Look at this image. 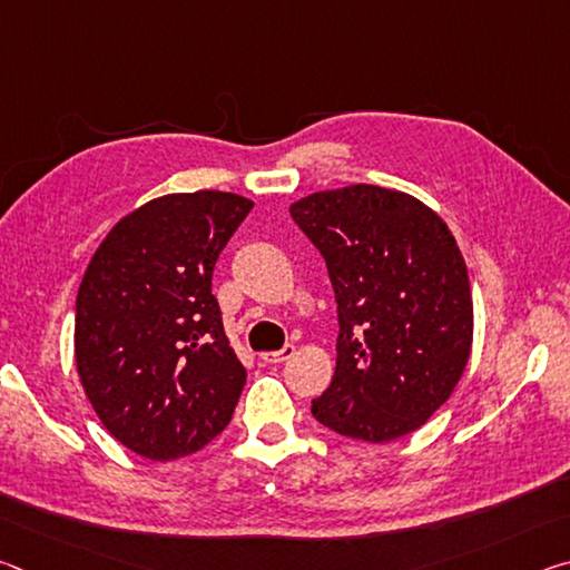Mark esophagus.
Returning a JSON list of instances; mask_svg holds the SVG:
<instances>
[{
	"label": "esophagus",
	"mask_w": 570,
	"mask_h": 570,
	"mask_svg": "<svg viewBox=\"0 0 570 570\" xmlns=\"http://www.w3.org/2000/svg\"><path fill=\"white\" fill-rule=\"evenodd\" d=\"M294 354H296V346H294V344H286V346H282V350H278V352H264V354H262V362H264V364H278V362L292 360Z\"/></svg>",
	"instance_id": "esophagus-1"
}]
</instances>
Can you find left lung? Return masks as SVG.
I'll return each mask as SVG.
<instances>
[{
	"instance_id": "obj_1",
	"label": "left lung",
	"mask_w": 570,
	"mask_h": 570,
	"mask_svg": "<svg viewBox=\"0 0 570 570\" xmlns=\"http://www.w3.org/2000/svg\"><path fill=\"white\" fill-rule=\"evenodd\" d=\"M288 210L322 250L340 312L336 370L314 417L364 442L410 435L470 360L472 294L455 236L410 193L366 183Z\"/></svg>"
}]
</instances>
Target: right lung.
I'll list each match as a JSON object with an SVG mask.
<instances>
[{"label": "right lung", "instance_id": "add662e5", "mask_svg": "<svg viewBox=\"0 0 570 570\" xmlns=\"http://www.w3.org/2000/svg\"><path fill=\"white\" fill-rule=\"evenodd\" d=\"M250 208L236 193H168L122 216L90 258L75 304L77 374L135 455H190L230 422L246 370L210 276Z\"/></svg>", "mask_w": 570, "mask_h": 570}]
</instances>
